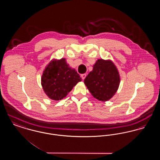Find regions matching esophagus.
<instances>
[{
    "mask_svg": "<svg viewBox=\"0 0 160 160\" xmlns=\"http://www.w3.org/2000/svg\"><path fill=\"white\" fill-rule=\"evenodd\" d=\"M81 77H82V79L84 80V79L85 78V77H86V74H82V75H81Z\"/></svg>",
    "mask_w": 160,
    "mask_h": 160,
    "instance_id": "1",
    "label": "esophagus"
}]
</instances>
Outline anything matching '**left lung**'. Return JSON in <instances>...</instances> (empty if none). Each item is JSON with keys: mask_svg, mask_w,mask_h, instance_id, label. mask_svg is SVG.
Instances as JSON below:
<instances>
[{"mask_svg": "<svg viewBox=\"0 0 160 160\" xmlns=\"http://www.w3.org/2000/svg\"><path fill=\"white\" fill-rule=\"evenodd\" d=\"M84 82L94 98L106 101L112 98L117 91L120 77L112 61L98 59Z\"/></svg>", "mask_w": 160, "mask_h": 160, "instance_id": "1", "label": "left lung"}]
</instances>
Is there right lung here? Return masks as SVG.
<instances>
[{
	"label": "right lung",
	"mask_w": 160,
	"mask_h": 160,
	"mask_svg": "<svg viewBox=\"0 0 160 160\" xmlns=\"http://www.w3.org/2000/svg\"><path fill=\"white\" fill-rule=\"evenodd\" d=\"M82 78L74 69L71 68L65 59L54 60L43 72L41 84L46 95L58 101L65 97Z\"/></svg>",
	"instance_id": "1"
}]
</instances>
